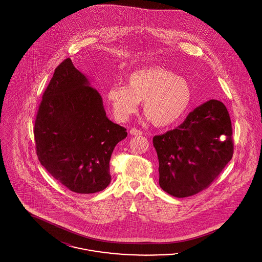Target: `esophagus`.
<instances>
[{"instance_id":"1","label":"esophagus","mask_w":262,"mask_h":262,"mask_svg":"<svg viewBox=\"0 0 262 262\" xmlns=\"http://www.w3.org/2000/svg\"><path fill=\"white\" fill-rule=\"evenodd\" d=\"M129 134H130L132 136H141V135H142V132L139 130V129H137L136 127H132V128L129 129Z\"/></svg>"}]
</instances>
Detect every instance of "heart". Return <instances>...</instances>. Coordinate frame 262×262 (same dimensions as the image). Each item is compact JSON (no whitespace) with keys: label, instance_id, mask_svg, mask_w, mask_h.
Returning <instances> with one entry per match:
<instances>
[{"label":"heart","instance_id":"obj_1","mask_svg":"<svg viewBox=\"0 0 262 262\" xmlns=\"http://www.w3.org/2000/svg\"><path fill=\"white\" fill-rule=\"evenodd\" d=\"M126 85L113 84L106 99L115 119L125 122L142 102L143 113L156 126H168L187 111L192 96L186 78L162 68L141 69L127 75Z\"/></svg>","mask_w":262,"mask_h":262}]
</instances>
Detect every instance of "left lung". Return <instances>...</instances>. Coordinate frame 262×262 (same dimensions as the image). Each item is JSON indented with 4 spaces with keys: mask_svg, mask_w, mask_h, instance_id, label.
Wrapping results in <instances>:
<instances>
[{
    "mask_svg": "<svg viewBox=\"0 0 262 262\" xmlns=\"http://www.w3.org/2000/svg\"><path fill=\"white\" fill-rule=\"evenodd\" d=\"M224 135L225 139L220 137ZM159 161V185L174 198L208 187L232 159V124L224 104L212 99L187 115L183 124L153 137Z\"/></svg>",
    "mask_w": 262,
    "mask_h": 262,
    "instance_id": "8db88e82",
    "label": "left lung"
}]
</instances>
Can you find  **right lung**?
<instances>
[{
    "label": "right lung",
    "mask_w": 262,
    "mask_h": 262,
    "mask_svg": "<svg viewBox=\"0 0 262 262\" xmlns=\"http://www.w3.org/2000/svg\"><path fill=\"white\" fill-rule=\"evenodd\" d=\"M127 136L110 121L102 97L71 59L61 62L46 88L34 125L41 165L76 193H95L111 182L110 159Z\"/></svg>",
    "instance_id": "obj_1"
}]
</instances>
